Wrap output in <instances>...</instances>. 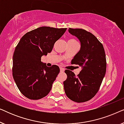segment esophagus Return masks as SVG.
Segmentation results:
<instances>
[{
  "label": "esophagus",
  "instance_id": "34e87169",
  "mask_svg": "<svg viewBox=\"0 0 124 124\" xmlns=\"http://www.w3.org/2000/svg\"><path fill=\"white\" fill-rule=\"evenodd\" d=\"M60 72H64V70H65V69H64V68H62V67H60Z\"/></svg>",
  "mask_w": 124,
  "mask_h": 124
}]
</instances>
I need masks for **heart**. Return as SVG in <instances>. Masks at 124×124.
Wrapping results in <instances>:
<instances>
[{
  "instance_id": "b5f03b06",
  "label": "heart",
  "mask_w": 124,
  "mask_h": 124,
  "mask_svg": "<svg viewBox=\"0 0 124 124\" xmlns=\"http://www.w3.org/2000/svg\"><path fill=\"white\" fill-rule=\"evenodd\" d=\"M68 42H70V43H78L77 40H76L75 39H73V38L69 39Z\"/></svg>"
}]
</instances>
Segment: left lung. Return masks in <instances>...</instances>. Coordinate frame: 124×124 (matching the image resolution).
Returning a JSON list of instances; mask_svg holds the SVG:
<instances>
[{"label": "left lung", "instance_id": "8db88e82", "mask_svg": "<svg viewBox=\"0 0 124 124\" xmlns=\"http://www.w3.org/2000/svg\"><path fill=\"white\" fill-rule=\"evenodd\" d=\"M68 31L81 42V48L71 64L78 65L82 70L76 76L68 69L64 81L66 95L77 103L85 102L98 93L106 72V57L104 47L96 37L82 29L69 28Z\"/></svg>", "mask_w": 124, "mask_h": 124}]
</instances>
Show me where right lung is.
<instances>
[{"label":"right lung","mask_w":124,"mask_h":124,"mask_svg":"<svg viewBox=\"0 0 124 124\" xmlns=\"http://www.w3.org/2000/svg\"><path fill=\"white\" fill-rule=\"evenodd\" d=\"M67 28L42 26L26 33L13 55L12 75L18 89L29 99L38 100L48 95L60 69L47 67L41 57L52 51L56 42Z\"/></svg>","instance_id":"right-lung-1"}]
</instances>
